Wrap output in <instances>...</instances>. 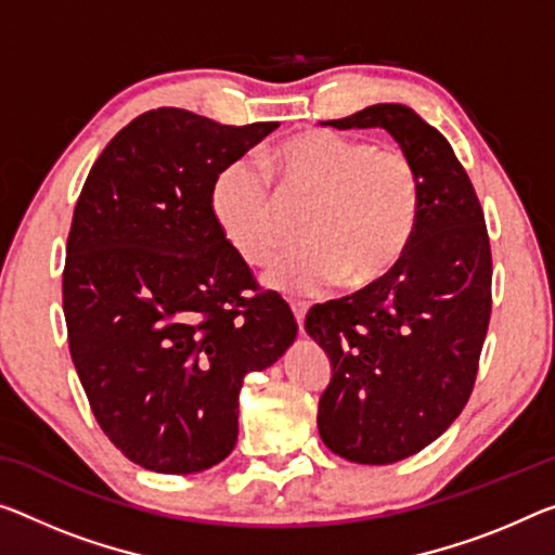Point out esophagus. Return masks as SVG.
<instances>
[{
	"mask_svg": "<svg viewBox=\"0 0 555 555\" xmlns=\"http://www.w3.org/2000/svg\"><path fill=\"white\" fill-rule=\"evenodd\" d=\"M289 307H293L297 325H300V330H302V325H305V314H307V307H310V305H307L305 300H293V302H289Z\"/></svg>",
	"mask_w": 555,
	"mask_h": 555,
	"instance_id": "34e87169",
	"label": "esophagus"
}]
</instances>
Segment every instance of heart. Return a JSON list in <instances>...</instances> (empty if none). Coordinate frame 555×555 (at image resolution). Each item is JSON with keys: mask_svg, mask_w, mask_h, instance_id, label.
<instances>
[{"mask_svg": "<svg viewBox=\"0 0 555 555\" xmlns=\"http://www.w3.org/2000/svg\"><path fill=\"white\" fill-rule=\"evenodd\" d=\"M266 164L280 198L307 206V243L270 268V287L314 295L343 280L357 289L402 262L422 201L420 173L404 149L312 129L272 149ZM278 195L250 164L228 166L212 191L228 241L253 266L270 262L289 237Z\"/></svg>", "mask_w": 555, "mask_h": 555, "instance_id": "1", "label": "heart"}]
</instances>
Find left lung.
Wrapping results in <instances>:
<instances>
[{
	"mask_svg": "<svg viewBox=\"0 0 555 555\" xmlns=\"http://www.w3.org/2000/svg\"><path fill=\"white\" fill-rule=\"evenodd\" d=\"M325 126L385 129L420 173V220L402 262L305 318L332 362L322 441L347 462L395 464L439 439L472 397L491 318L489 233L454 149L409 106L374 104Z\"/></svg>",
	"mask_w": 555,
	"mask_h": 555,
	"instance_id": "8db88e82",
	"label": "left lung"
}]
</instances>
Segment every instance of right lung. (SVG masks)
I'll return each mask as SVG.
<instances>
[{"label": "right lung", "instance_id": "obj_1", "mask_svg": "<svg viewBox=\"0 0 555 555\" xmlns=\"http://www.w3.org/2000/svg\"><path fill=\"white\" fill-rule=\"evenodd\" d=\"M275 129L146 111L108 141L76 201L62 280L72 360L101 429L149 472L223 462L245 374L297 335L212 210L218 176Z\"/></svg>", "mask_w": 555, "mask_h": 555}]
</instances>
